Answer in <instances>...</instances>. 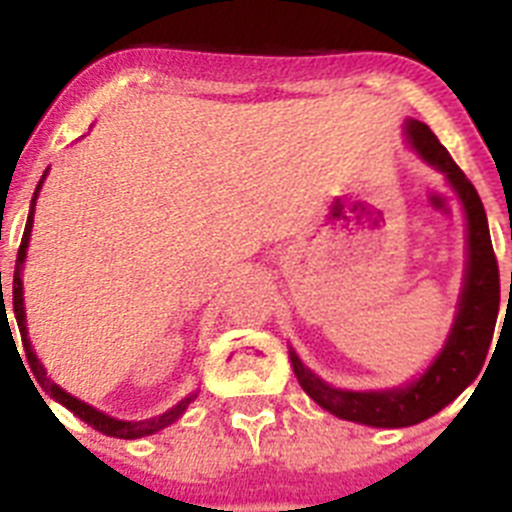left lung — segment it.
<instances>
[{"label":"left lung","mask_w":512,"mask_h":512,"mask_svg":"<svg viewBox=\"0 0 512 512\" xmlns=\"http://www.w3.org/2000/svg\"><path fill=\"white\" fill-rule=\"evenodd\" d=\"M405 135L423 161L446 174L467 215V274H464L459 310H456L446 346L418 379L405 387L382 392L336 390L315 377L302 364L300 356L289 348L297 382L320 408L336 418L354 420L372 428H408L454 402L482 372L492 333H495L497 310H500V271H497L487 215L477 189L454 164V158L438 143L425 122L408 120Z\"/></svg>","instance_id":"left-lung-1"}]
</instances>
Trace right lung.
<instances>
[{
    "mask_svg": "<svg viewBox=\"0 0 512 512\" xmlns=\"http://www.w3.org/2000/svg\"><path fill=\"white\" fill-rule=\"evenodd\" d=\"M48 176V171L43 174V179ZM43 179L38 182V189H35V197L30 202V215H27V225H25V233H22V243H20V251H17V261H15V279H12V307H15V318H17V328H20V336H22V346H25V356H27V364L33 369L35 379L38 384L43 387L48 395L53 397L56 402H61L63 408H69L76 418H81L84 423H89L92 428H97L99 433L104 436H112V438H125V441H133V438H143V436H151V433L161 431L166 425L174 423L176 418H182L184 410L189 408V402L194 400L197 395H189L184 397L179 405H174L171 410H166L164 415H156V418H148V420H117L110 418L107 413L102 410L92 408L87 402H81L79 397L69 395L66 390H61L56 382H51V377L45 374L43 364L38 361L35 356L33 346H30V338H27V328H25V300H22V264H25V253H27V243H30V230H33V212H35V200H38V192L43 187ZM2 277V274H0ZM2 310H4V302H2ZM7 312V310H4Z\"/></svg>",
    "mask_w": 512,
    "mask_h": 512,
    "instance_id": "right-lung-1",
    "label": "right lung"
}]
</instances>
